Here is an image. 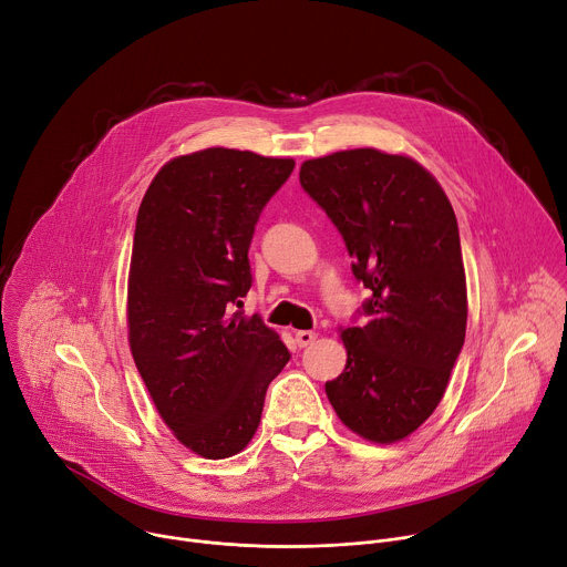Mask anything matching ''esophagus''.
<instances>
[{
	"label": "esophagus",
	"instance_id": "obj_1",
	"mask_svg": "<svg viewBox=\"0 0 567 567\" xmlns=\"http://www.w3.org/2000/svg\"><path fill=\"white\" fill-rule=\"evenodd\" d=\"M313 341H316V332H307V330L296 332V343H298V348H307V346H311Z\"/></svg>",
	"mask_w": 567,
	"mask_h": 567
}]
</instances>
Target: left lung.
Segmentation results:
<instances>
[{
    "label": "left lung",
    "mask_w": 567,
    "mask_h": 567,
    "mask_svg": "<svg viewBox=\"0 0 567 567\" xmlns=\"http://www.w3.org/2000/svg\"><path fill=\"white\" fill-rule=\"evenodd\" d=\"M302 190L343 235L370 298L363 326L343 330L346 370L326 383L341 422L392 444L417 431L444 396L466 334L457 219L417 161L374 147L300 166Z\"/></svg>",
    "instance_id": "8db88e82"
}]
</instances>
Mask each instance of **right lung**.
<instances>
[{
	"label": "right lung",
	"instance_id": "add662e5",
	"mask_svg": "<svg viewBox=\"0 0 567 567\" xmlns=\"http://www.w3.org/2000/svg\"><path fill=\"white\" fill-rule=\"evenodd\" d=\"M293 158L208 147L177 156L152 179L138 215L127 282L130 350L175 437L208 460L245 449L269 383L291 359L260 316L249 247Z\"/></svg>",
	"mask_w": 567,
	"mask_h": 567
}]
</instances>
